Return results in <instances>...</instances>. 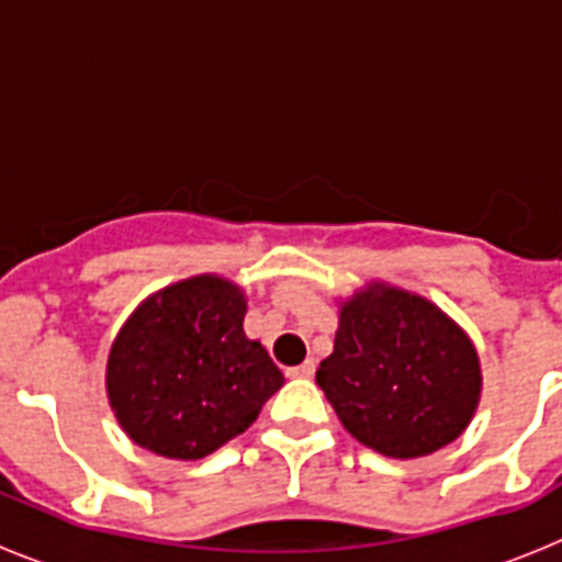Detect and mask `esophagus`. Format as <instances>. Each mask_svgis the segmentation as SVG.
Wrapping results in <instances>:
<instances>
[{
    "mask_svg": "<svg viewBox=\"0 0 562 562\" xmlns=\"http://www.w3.org/2000/svg\"><path fill=\"white\" fill-rule=\"evenodd\" d=\"M286 374H290V376H301V380H310V376L315 374V362H312V360L301 362V366L290 369V371H286Z\"/></svg>",
    "mask_w": 562,
    "mask_h": 562,
    "instance_id": "34e87169",
    "label": "esophagus"
}]
</instances>
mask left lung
<instances>
[{
    "label": "left lung",
    "instance_id": "8db88e82",
    "mask_svg": "<svg viewBox=\"0 0 562 562\" xmlns=\"http://www.w3.org/2000/svg\"><path fill=\"white\" fill-rule=\"evenodd\" d=\"M317 385L366 448L419 459L464 434L481 396L473 340L428 297L371 281L340 304Z\"/></svg>",
    "mask_w": 562,
    "mask_h": 562
}]
</instances>
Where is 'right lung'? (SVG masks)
Wrapping results in <instances>:
<instances>
[{
    "label": "right lung",
    "mask_w": 562,
    "mask_h": 562,
    "mask_svg": "<svg viewBox=\"0 0 562 562\" xmlns=\"http://www.w3.org/2000/svg\"><path fill=\"white\" fill-rule=\"evenodd\" d=\"M245 292L207 272L132 312L109 351L106 394L134 445L196 461L250 428L284 374L245 335Z\"/></svg>",
    "instance_id": "right-lung-1"
}]
</instances>
